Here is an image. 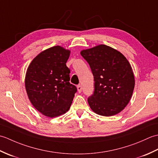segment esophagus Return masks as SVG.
Wrapping results in <instances>:
<instances>
[{
    "label": "esophagus",
    "mask_w": 158,
    "mask_h": 158,
    "mask_svg": "<svg viewBox=\"0 0 158 158\" xmlns=\"http://www.w3.org/2000/svg\"><path fill=\"white\" fill-rule=\"evenodd\" d=\"M77 91H78V92L79 93H81V91H82V87H81V85H77Z\"/></svg>",
    "instance_id": "esophagus-1"
}]
</instances>
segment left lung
Instances as JSON below:
<instances>
[{
    "label": "left lung",
    "instance_id": "1",
    "mask_svg": "<svg viewBox=\"0 0 158 158\" xmlns=\"http://www.w3.org/2000/svg\"><path fill=\"white\" fill-rule=\"evenodd\" d=\"M94 79V91L88 98L90 108L102 116H113L127 106L135 81L129 62L122 53L105 45L82 50Z\"/></svg>",
    "mask_w": 158,
    "mask_h": 158
}]
</instances>
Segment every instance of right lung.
Instances as JSON below:
<instances>
[{
    "instance_id": "add662e5",
    "label": "right lung",
    "mask_w": 158,
    "mask_h": 158,
    "mask_svg": "<svg viewBox=\"0 0 158 158\" xmlns=\"http://www.w3.org/2000/svg\"><path fill=\"white\" fill-rule=\"evenodd\" d=\"M70 51L54 46L32 60L25 77L28 98L35 108L48 117H56L69 110L77 88L70 83V69L66 63Z\"/></svg>"
}]
</instances>
